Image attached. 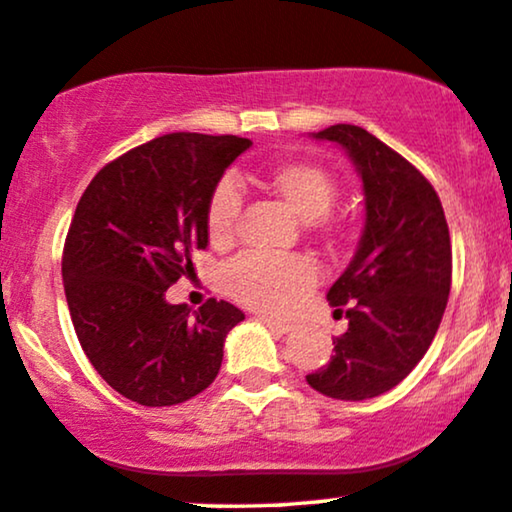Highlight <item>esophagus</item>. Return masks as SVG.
<instances>
[{"label":"esophagus","mask_w":512,"mask_h":512,"mask_svg":"<svg viewBox=\"0 0 512 512\" xmlns=\"http://www.w3.org/2000/svg\"><path fill=\"white\" fill-rule=\"evenodd\" d=\"M260 322L267 324L269 329L276 331V334H288V331H293L291 322H281V319H274V317H260Z\"/></svg>","instance_id":"obj_1"}]
</instances>
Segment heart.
Returning a JSON list of instances; mask_svg holds the SVG:
<instances>
[{"label": "heart", "instance_id": "1", "mask_svg": "<svg viewBox=\"0 0 512 512\" xmlns=\"http://www.w3.org/2000/svg\"><path fill=\"white\" fill-rule=\"evenodd\" d=\"M264 190L279 197L295 217L307 221L324 240H338L346 233V221L331 212L338 186L336 178L315 162L291 159L269 166L257 176ZM240 195L231 181H221L209 193L205 207L207 236L214 245L231 243L236 236ZM224 291L252 310L279 315L286 312L315 283V267L298 255H264L243 252L221 272Z\"/></svg>", "mask_w": 512, "mask_h": 512}]
</instances>
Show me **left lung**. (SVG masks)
<instances>
[{
    "label": "left lung",
    "mask_w": 512,
    "mask_h": 512,
    "mask_svg": "<svg viewBox=\"0 0 512 512\" xmlns=\"http://www.w3.org/2000/svg\"><path fill=\"white\" fill-rule=\"evenodd\" d=\"M315 138L346 147L367 219L353 260L326 293L348 329L307 384L329 398L367 400L400 384L432 346L451 293V236L434 186L396 150L350 123Z\"/></svg>",
    "instance_id": "8db88e82"
}]
</instances>
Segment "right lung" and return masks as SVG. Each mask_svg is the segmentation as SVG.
Listing matches in <instances>:
<instances>
[{
	"label": "right lung",
	"instance_id": "obj_1",
	"mask_svg": "<svg viewBox=\"0 0 512 512\" xmlns=\"http://www.w3.org/2000/svg\"><path fill=\"white\" fill-rule=\"evenodd\" d=\"M238 135L169 133L102 166L66 233L61 276L80 348L123 398L186 403L217 379L224 338L245 315L209 298L197 312L166 303L209 243L205 207Z\"/></svg>",
	"mask_w": 512,
	"mask_h": 512
}]
</instances>
